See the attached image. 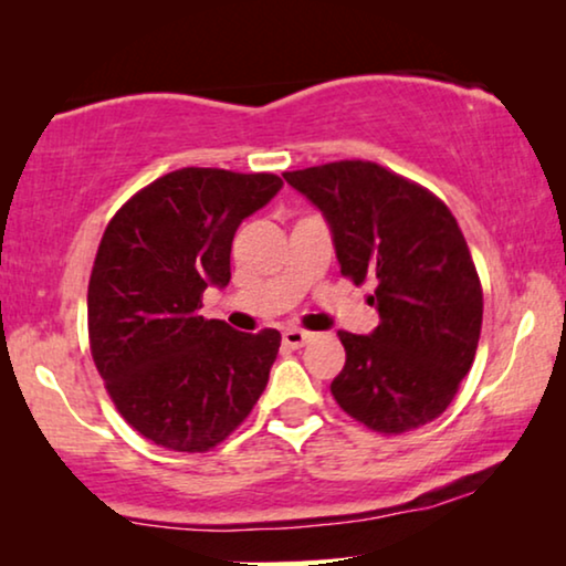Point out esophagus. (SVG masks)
<instances>
[{
    "label": "esophagus",
    "instance_id": "1",
    "mask_svg": "<svg viewBox=\"0 0 566 566\" xmlns=\"http://www.w3.org/2000/svg\"><path fill=\"white\" fill-rule=\"evenodd\" d=\"M314 335L306 329H298V327H289L283 329V345L291 347V350H298V347H304L306 343H312Z\"/></svg>",
    "mask_w": 566,
    "mask_h": 566
}]
</instances>
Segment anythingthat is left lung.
I'll list each match as a JSON object with an SVG mask.
<instances>
[{"mask_svg": "<svg viewBox=\"0 0 566 566\" xmlns=\"http://www.w3.org/2000/svg\"><path fill=\"white\" fill-rule=\"evenodd\" d=\"M332 231L343 275L376 281L381 324L339 332L345 368L332 397L376 432H407L446 412L482 332V285L453 213L420 185L347 159L285 172Z\"/></svg>", "mask_w": 566, "mask_h": 566, "instance_id": "8db88e82", "label": "left lung"}]
</instances>
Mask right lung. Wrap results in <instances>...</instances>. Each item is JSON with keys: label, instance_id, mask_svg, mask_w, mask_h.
<instances>
[{"label": "right lung", "instance_id": "1", "mask_svg": "<svg viewBox=\"0 0 566 566\" xmlns=\"http://www.w3.org/2000/svg\"><path fill=\"white\" fill-rule=\"evenodd\" d=\"M283 188L275 175L185 167L136 192L99 242L87 291L92 358L130 428L200 453L258 405L281 332L203 319L206 289H227L231 242Z\"/></svg>", "mask_w": 566, "mask_h": 566}]
</instances>
